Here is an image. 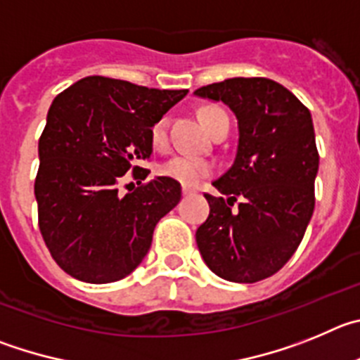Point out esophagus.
I'll list each match as a JSON object with an SVG mask.
<instances>
[{"label": "esophagus", "mask_w": 360, "mask_h": 360, "mask_svg": "<svg viewBox=\"0 0 360 360\" xmlns=\"http://www.w3.org/2000/svg\"><path fill=\"white\" fill-rule=\"evenodd\" d=\"M192 193H193V188L183 186V195H192Z\"/></svg>", "instance_id": "esophagus-1"}]
</instances>
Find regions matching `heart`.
I'll use <instances>...</instances> for the list:
<instances>
[{"label":"heart","instance_id":"heart-1","mask_svg":"<svg viewBox=\"0 0 360 360\" xmlns=\"http://www.w3.org/2000/svg\"><path fill=\"white\" fill-rule=\"evenodd\" d=\"M220 115H224V111H220L217 108H204L200 109L199 118L206 131H212L215 122L219 120ZM150 140L154 147H163L167 143V118L156 120L150 127ZM160 172L163 176L170 177V179L177 181L183 186H195L200 181L206 179L213 174V163L200 158L184 156V154H177V156L170 158L161 165Z\"/></svg>","mask_w":360,"mask_h":360}]
</instances>
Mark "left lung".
<instances>
[{"mask_svg": "<svg viewBox=\"0 0 360 360\" xmlns=\"http://www.w3.org/2000/svg\"><path fill=\"white\" fill-rule=\"evenodd\" d=\"M193 95L224 102L238 120L235 161L213 181L226 199L204 195L210 215L195 233L197 248L217 276L265 280L289 262L312 217L319 168L312 116L287 87L264 77L228 79Z\"/></svg>", "mask_w": 360, "mask_h": 360, "instance_id": "left-lung-1", "label": "left lung"}]
</instances>
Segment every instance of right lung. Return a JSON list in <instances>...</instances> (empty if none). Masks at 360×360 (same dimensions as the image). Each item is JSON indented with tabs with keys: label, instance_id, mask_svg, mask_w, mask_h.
I'll return each instance as SVG.
<instances>
[{
	"label": "right lung",
	"instance_id": "right-lung-1",
	"mask_svg": "<svg viewBox=\"0 0 360 360\" xmlns=\"http://www.w3.org/2000/svg\"><path fill=\"white\" fill-rule=\"evenodd\" d=\"M188 89H152L86 77L55 96L39 140V229L70 276L111 283L131 274L161 217L181 200V184L156 177L125 195L124 176L145 179L150 127Z\"/></svg>",
	"mask_w": 360,
	"mask_h": 360
}]
</instances>
